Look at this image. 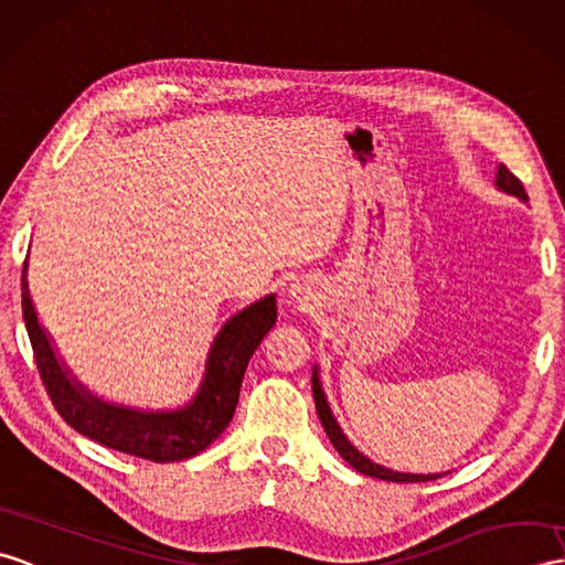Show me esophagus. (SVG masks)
I'll return each instance as SVG.
<instances>
[{
	"label": "esophagus",
	"instance_id": "1",
	"mask_svg": "<svg viewBox=\"0 0 565 565\" xmlns=\"http://www.w3.org/2000/svg\"><path fill=\"white\" fill-rule=\"evenodd\" d=\"M291 294H294L298 300H303V298H306V291H300V288H296V286L291 288Z\"/></svg>",
	"mask_w": 565,
	"mask_h": 565
}]
</instances>
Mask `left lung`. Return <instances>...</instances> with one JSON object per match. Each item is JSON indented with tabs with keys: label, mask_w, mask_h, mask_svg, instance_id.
I'll return each mask as SVG.
<instances>
[{
	"label": "left lung",
	"mask_w": 565,
	"mask_h": 565,
	"mask_svg": "<svg viewBox=\"0 0 565 565\" xmlns=\"http://www.w3.org/2000/svg\"><path fill=\"white\" fill-rule=\"evenodd\" d=\"M495 185L501 188L503 192H508V194L520 196V200H527V192H524L520 178H518L515 173H510V170H508L505 166L498 168ZM312 397H315V409H318L322 428H324L327 436H330V440H332V445H334V450H337L339 455H342L344 460H347L353 469L361 471V475L373 477V479H383V481H397V483L433 481V479L440 477V475H402V471L385 469V467H380V465L371 462L369 457H363V455H361L356 448H353V445L344 438V433L339 430V426H337V422H334V416H332V412H330V406H327V399H324V395H322L318 371L312 373Z\"/></svg>",
	"instance_id": "8db88e82"
}]
</instances>
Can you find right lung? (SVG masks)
I'll return each instance as SVG.
<instances>
[{
	"label": "right lung",
	"mask_w": 565,
	"mask_h": 565,
	"mask_svg": "<svg viewBox=\"0 0 565 565\" xmlns=\"http://www.w3.org/2000/svg\"><path fill=\"white\" fill-rule=\"evenodd\" d=\"M25 267H29V262H23L21 274V308L38 373H41L57 414L74 430L105 445V448L161 465L194 457L226 430L235 406H238L247 361L277 322L274 296L262 298L259 303L245 308L223 324L214 349L209 353V369L200 395L192 399L190 406L168 414H141L103 404L74 385L67 373L62 371L55 351L50 349V339L45 337L43 327L38 324Z\"/></svg>",
	"instance_id": "right-lung-1"
}]
</instances>
